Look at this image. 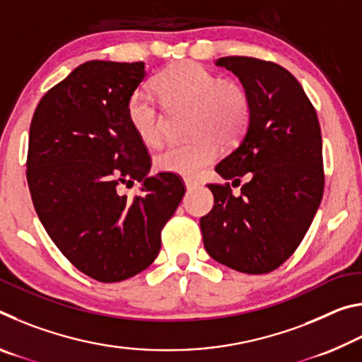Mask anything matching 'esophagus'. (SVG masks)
I'll return each mask as SVG.
<instances>
[{
	"mask_svg": "<svg viewBox=\"0 0 362 362\" xmlns=\"http://www.w3.org/2000/svg\"><path fill=\"white\" fill-rule=\"evenodd\" d=\"M198 185H199V182L192 180V179H185V187H187V189H193L194 187H198Z\"/></svg>",
	"mask_w": 362,
	"mask_h": 362,
	"instance_id": "esophagus-1",
	"label": "esophagus"
}]
</instances>
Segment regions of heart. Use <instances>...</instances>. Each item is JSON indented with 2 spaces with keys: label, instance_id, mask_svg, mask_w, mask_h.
<instances>
[{
  "label": "heart",
  "instance_id": "obj_1",
  "mask_svg": "<svg viewBox=\"0 0 362 362\" xmlns=\"http://www.w3.org/2000/svg\"><path fill=\"white\" fill-rule=\"evenodd\" d=\"M155 88L168 108L189 107L188 142L170 144L155 158L156 169L182 177H194L216 161L218 144L231 148L247 132L252 100L247 89L233 79L196 62H179L159 71ZM127 118L137 137L146 145H158L164 134V116L155 97L137 89L127 100Z\"/></svg>",
  "mask_w": 362,
  "mask_h": 362
}]
</instances>
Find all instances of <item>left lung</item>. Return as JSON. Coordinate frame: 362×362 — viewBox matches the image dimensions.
I'll return each mask as SVG.
<instances>
[{
    "instance_id": "obj_1",
    "label": "left lung",
    "mask_w": 362,
    "mask_h": 362,
    "mask_svg": "<svg viewBox=\"0 0 362 362\" xmlns=\"http://www.w3.org/2000/svg\"><path fill=\"white\" fill-rule=\"evenodd\" d=\"M216 64L240 78L252 116L241 144L216 168L233 182L207 185L214 207L199 222L204 247L236 272L269 273L296 252L321 204L320 121L302 84L284 66L243 56ZM231 185H240L242 193L233 195Z\"/></svg>"
}]
</instances>
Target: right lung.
I'll use <instances>...</instances> for the list:
<instances>
[{
  "mask_svg": "<svg viewBox=\"0 0 362 362\" xmlns=\"http://www.w3.org/2000/svg\"><path fill=\"white\" fill-rule=\"evenodd\" d=\"M145 64L90 60L42 95L28 136L27 182L42 226L66 260L100 283L148 268L185 194L179 175L148 177L151 158L127 118ZM143 183L127 199L121 185Z\"/></svg>",
  "mask_w": 362,
  "mask_h": 362,
  "instance_id": "add662e5",
  "label": "right lung"
}]
</instances>
